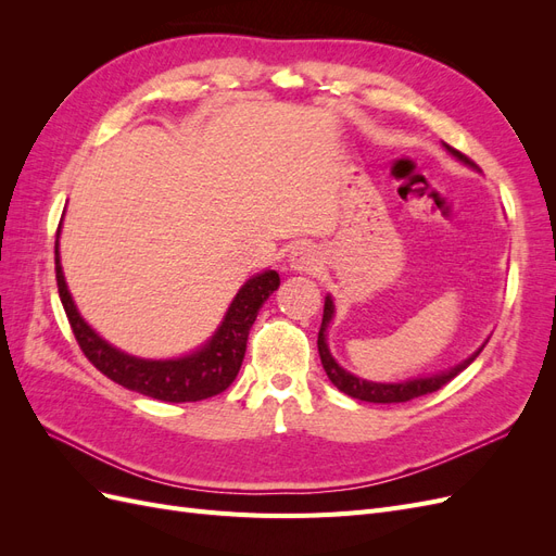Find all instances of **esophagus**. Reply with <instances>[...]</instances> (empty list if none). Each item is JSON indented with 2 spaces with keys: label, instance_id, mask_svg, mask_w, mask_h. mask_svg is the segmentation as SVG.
I'll use <instances>...</instances> for the list:
<instances>
[{
  "label": "esophagus",
  "instance_id": "34e87169",
  "mask_svg": "<svg viewBox=\"0 0 556 556\" xmlns=\"http://www.w3.org/2000/svg\"><path fill=\"white\" fill-rule=\"evenodd\" d=\"M288 264H290L292 271H299V274L306 271L308 274V271H315L319 260H317V252L313 248L296 245L288 255Z\"/></svg>",
  "mask_w": 556,
  "mask_h": 556
}]
</instances>
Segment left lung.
I'll return each mask as SVG.
<instances>
[{
	"label": "left lung",
	"instance_id": "left-lung-1",
	"mask_svg": "<svg viewBox=\"0 0 556 556\" xmlns=\"http://www.w3.org/2000/svg\"><path fill=\"white\" fill-rule=\"evenodd\" d=\"M447 153L452 157H457L462 164L470 166V169H476V164L470 162L466 155H462L459 150H454L452 146L443 143ZM333 313H336V306H333V299L331 294L325 296V313H323V327H319V333H317V350H319V359H323V366L325 371L329 376V380L339 387V390L352 399H359V401H368V403H403V401H410V399H417V396H425V394H431L435 390H441L443 384H447L454 376H459L464 368L473 362L482 348L486 345V339L473 355H468L466 359H462L459 364L450 366L447 371H439V374H431V376H425V378H410V380H399V382H374V380H364L355 374L345 371V368L333 359L331 350L327 345V329L331 325L333 319Z\"/></svg>",
	"mask_w": 556,
	"mask_h": 556
}]
</instances>
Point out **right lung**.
I'll list each match as a JSON object with an SVG mask.
<instances>
[{
    "instance_id": "right-lung-1",
    "label": "right lung",
    "mask_w": 556,
    "mask_h": 556,
    "mask_svg": "<svg viewBox=\"0 0 556 556\" xmlns=\"http://www.w3.org/2000/svg\"><path fill=\"white\" fill-rule=\"evenodd\" d=\"M60 231L62 223L58 227L55 241L58 292L83 355L94 364V368H99L106 378L127 387L131 392L169 403L204 401L227 390L233 378L239 376L252 323H255L264 301L280 285V276L274 268H266V271L255 274L241 285L237 296L231 299L223 323L217 325V329L204 345L174 359H146L111 345L83 319L74 304L70 285L64 280L60 262Z\"/></svg>"
}]
</instances>
